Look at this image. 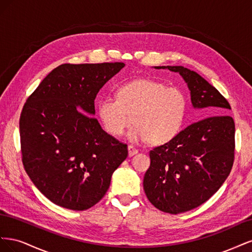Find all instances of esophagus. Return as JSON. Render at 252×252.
<instances>
[{"label":"esophagus","mask_w":252,"mask_h":252,"mask_svg":"<svg viewBox=\"0 0 252 252\" xmlns=\"http://www.w3.org/2000/svg\"><path fill=\"white\" fill-rule=\"evenodd\" d=\"M135 154H138V149L133 147L132 145H128V155H129V157H132Z\"/></svg>","instance_id":"obj_1"}]
</instances>
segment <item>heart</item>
Here are the masks:
<instances>
[{
  "mask_svg": "<svg viewBox=\"0 0 252 252\" xmlns=\"http://www.w3.org/2000/svg\"><path fill=\"white\" fill-rule=\"evenodd\" d=\"M187 110L188 98L181 88L149 79L122 84L117 98L102 96L97 102V116L109 134H123L133 122L129 140L154 145L168 143L179 134Z\"/></svg>",
  "mask_w": 252,
  "mask_h": 252,
  "instance_id": "heart-1",
  "label": "heart"
}]
</instances>
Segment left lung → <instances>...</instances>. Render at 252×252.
Instances as JSON below:
<instances>
[{
	"mask_svg": "<svg viewBox=\"0 0 252 252\" xmlns=\"http://www.w3.org/2000/svg\"><path fill=\"white\" fill-rule=\"evenodd\" d=\"M179 72L187 83L194 108L231 109L229 103L200 74L183 66H157ZM234 121L227 114L201 120L149 152L143 186L158 210L178 215L207 201L229 175L234 161Z\"/></svg>",
	"mask_w": 252,
	"mask_h": 252,
	"instance_id": "left-lung-1",
	"label": "left lung"
}]
</instances>
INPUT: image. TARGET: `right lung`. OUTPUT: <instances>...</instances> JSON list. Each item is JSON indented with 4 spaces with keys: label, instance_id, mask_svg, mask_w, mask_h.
<instances>
[{
    "label": "right lung",
    "instance_id": "obj_1",
    "mask_svg": "<svg viewBox=\"0 0 252 252\" xmlns=\"http://www.w3.org/2000/svg\"><path fill=\"white\" fill-rule=\"evenodd\" d=\"M124 66L121 62L60 65L22 109L25 171L61 207L77 211L93 207L107 192L113 171L128 156L127 145L105 132L91 117L98 90Z\"/></svg>",
    "mask_w": 252,
    "mask_h": 252
}]
</instances>
